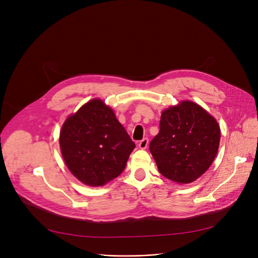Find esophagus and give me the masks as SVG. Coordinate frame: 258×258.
I'll list each match as a JSON object with an SVG mask.
<instances>
[{
  "label": "esophagus",
  "mask_w": 258,
  "mask_h": 258,
  "mask_svg": "<svg viewBox=\"0 0 258 258\" xmlns=\"http://www.w3.org/2000/svg\"><path fill=\"white\" fill-rule=\"evenodd\" d=\"M148 143H149V140L147 138L143 139L140 143H139V148L141 149H146L147 146H148Z\"/></svg>",
  "instance_id": "esophagus-1"
}]
</instances>
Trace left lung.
<instances>
[{"mask_svg": "<svg viewBox=\"0 0 258 258\" xmlns=\"http://www.w3.org/2000/svg\"><path fill=\"white\" fill-rule=\"evenodd\" d=\"M219 142L217 120L199 105L184 100L162 112L160 132L149 150L165 178L185 184L209 169Z\"/></svg>", "mask_w": 258, "mask_h": 258, "instance_id": "8db88e82", "label": "left lung"}]
</instances>
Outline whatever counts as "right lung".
<instances>
[{
	"instance_id": "obj_1",
	"label": "right lung",
	"mask_w": 258,
	"mask_h": 258,
	"mask_svg": "<svg viewBox=\"0 0 258 258\" xmlns=\"http://www.w3.org/2000/svg\"><path fill=\"white\" fill-rule=\"evenodd\" d=\"M59 143L70 171L90 186L118 177L136 148L114 112L100 99L90 100L67 118Z\"/></svg>"
}]
</instances>
